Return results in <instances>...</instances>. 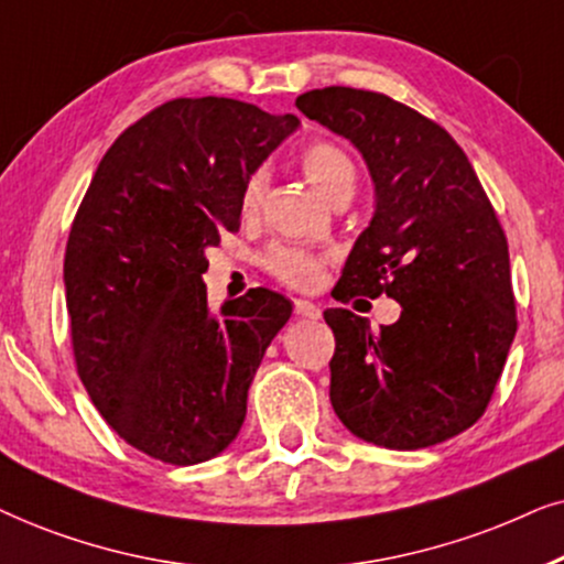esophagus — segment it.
Instances as JSON below:
<instances>
[{
    "label": "esophagus",
    "mask_w": 564,
    "mask_h": 564,
    "mask_svg": "<svg viewBox=\"0 0 564 564\" xmlns=\"http://www.w3.org/2000/svg\"><path fill=\"white\" fill-rule=\"evenodd\" d=\"M294 312L302 314V317H306V319H319V317H322L319 306L312 304V302H306V299H296V302H294Z\"/></svg>",
    "instance_id": "1"
}]
</instances>
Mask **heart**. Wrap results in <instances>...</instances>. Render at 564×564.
Segmentation results:
<instances>
[{
    "label": "heart",
    "instance_id": "heart-1",
    "mask_svg": "<svg viewBox=\"0 0 564 564\" xmlns=\"http://www.w3.org/2000/svg\"><path fill=\"white\" fill-rule=\"evenodd\" d=\"M302 167L304 175L310 177V183L314 185V191H317L325 200H329V204H333L335 198H340V195H352V191H356V162H352V156L345 152L340 144H335V141H317V144L306 147L302 154ZM265 187V170H254L252 175L247 177L242 191L245 214H252L254 208L260 206ZM325 260L327 254L314 252L310 247L283 242L270 245L260 258L262 268L291 289H312L314 283L319 281Z\"/></svg>",
    "mask_w": 564,
    "mask_h": 564
}]
</instances>
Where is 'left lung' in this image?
Returning a JSON list of instances; mask_svg holds the SVG:
<instances>
[{"label":"left lung","instance_id":"left-lung-1","mask_svg":"<svg viewBox=\"0 0 564 564\" xmlns=\"http://www.w3.org/2000/svg\"><path fill=\"white\" fill-rule=\"evenodd\" d=\"M310 120L348 139L373 183V216L337 281L340 294L400 302L373 333L327 310L335 333L329 402L352 435L415 452L475 425L516 337L510 258L467 154L417 110L352 87L296 97Z\"/></svg>","mask_w":564,"mask_h":564}]
</instances>
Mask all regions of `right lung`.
<instances>
[{"instance_id":"obj_1","label":"right lung","mask_w":564,"mask_h":564,"mask_svg":"<svg viewBox=\"0 0 564 564\" xmlns=\"http://www.w3.org/2000/svg\"><path fill=\"white\" fill-rule=\"evenodd\" d=\"M302 120L229 97H177L116 139L74 216L66 310L89 400L164 464L231 446L268 345L294 304L268 289L208 310L206 250L237 229L247 177Z\"/></svg>"}]
</instances>
